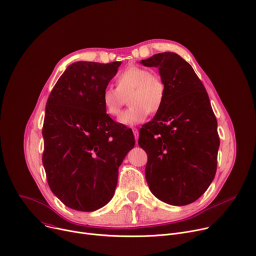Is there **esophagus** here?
I'll return each instance as SVG.
<instances>
[{"label": "esophagus", "mask_w": 256, "mask_h": 256, "mask_svg": "<svg viewBox=\"0 0 256 256\" xmlns=\"http://www.w3.org/2000/svg\"><path fill=\"white\" fill-rule=\"evenodd\" d=\"M133 134H134V137H135V140L137 142V140H138V136H140V132H138V129L136 128H133Z\"/></svg>", "instance_id": "esophagus-1"}]
</instances>
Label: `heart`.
Masks as SVG:
<instances>
[{
	"mask_svg": "<svg viewBox=\"0 0 256 256\" xmlns=\"http://www.w3.org/2000/svg\"><path fill=\"white\" fill-rule=\"evenodd\" d=\"M128 94L130 106L121 114L119 123L133 126L144 122L150 112L160 110L165 100L166 86L160 76L150 74L146 68L128 66L118 76L116 87L108 86L102 91V100L106 112L119 114Z\"/></svg>",
	"mask_w": 256,
	"mask_h": 256,
	"instance_id": "heart-1",
	"label": "heart"
}]
</instances>
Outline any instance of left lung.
I'll use <instances>...</instances> for the list:
<instances>
[{
  "label": "left lung",
  "instance_id": "8db88e82",
  "mask_svg": "<svg viewBox=\"0 0 256 256\" xmlns=\"http://www.w3.org/2000/svg\"><path fill=\"white\" fill-rule=\"evenodd\" d=\"M140 64L159 68L166 86L162 108L140 130L146 182L167 204H190L209 188L218 167L220 136L208 94L178 54L158 53Z\"/></svg>",
  "mask_w": 256,
  "mask_h": 256
}]
</instances>
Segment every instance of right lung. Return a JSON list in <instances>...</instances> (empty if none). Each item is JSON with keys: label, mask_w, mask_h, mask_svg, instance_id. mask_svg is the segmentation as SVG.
<instances>
[{"label": "right lung", "mask_w": 256, "mask_h": 256, "mask_svg": "<svg viewBox=\"0 0 256 256\" xmlns=\"http://www.w3.org/2000/svg\"><path fill=\"white\" fill-rule=\"evenodd\" d=\"M121 62H78L52 89L43 125V165L52 192L66 206L95 211L112 198L118 169L135 140L106 114L102 94Z\"/></svg>", "instance_id": "1"}]
</instances>
